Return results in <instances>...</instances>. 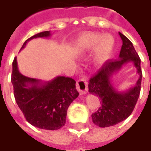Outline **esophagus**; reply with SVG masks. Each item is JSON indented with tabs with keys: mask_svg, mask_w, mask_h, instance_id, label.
Returning a JSON list of instances; mask_svg holds the SVG:
<instances>
[{
	"mask_svg": "<svg viewBox=\"0 0 151 151\" xmlns=\"http://www.w3.org/2000/svg\"><path fill=\"white\" fill-rule=\"evenodd\" d=\"M77 89L81 94H86L88 91V83L85 78L79 79L77 82Z\"/></svg>",
	"mask_w": 151,
	"mask_h": 151,
	"instance_id": "1",
	"label": "esophagus"
}]
</instances>
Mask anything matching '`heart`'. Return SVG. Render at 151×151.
Here are the masks:
<instances>
[{"mask_svg":"<svg viewBox=\"0 0 151 151\" xmlns=\"http://www.w3.org/2000/svg\"><path fill=\"white\" fill-rule=\"evenodd\" d=\"M114 40L110 35L100 33H85L76 40V50L82 55L95 50V60L97 64H104L109 58L113 48Z\"/></svg>","mask_w":151,"mask_h":151,"instance_id":"b5f03b06","label":"heart"}]
</instances>
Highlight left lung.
Segmentation results:
<instances>
[{"label": "left lung", "mask_w": 151, "mask_h": 151, "mask_svg": "<svg viewBox=\"0 0 151 151\" xmlns=\"http://www.w3.org/2000/svg\"><path fill=\"white\" fill-rule=\"evenodd\" d=\"M122 47L118 59L108 60L98 73L89 81V92L100 99V107L91 115L92 121L97 126H113L129 116L135 108L141 91L142 73L141 60L133 43L126 36L119 32ZM133 63L139 78L134 87L125 92H118L112 86L111 78L124 65Z\"/></svg>", "instance_id": "8db88e82"}]
</instances>
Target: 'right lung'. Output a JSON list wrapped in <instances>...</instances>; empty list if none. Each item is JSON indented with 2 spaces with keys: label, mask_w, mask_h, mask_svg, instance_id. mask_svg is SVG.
<instances>
[{
  "label": "right lung",
  "mask_w": 151,
  "mask_h": 151,
  "mask_svg": "<svg viewBox=\"0 0 151 151\" xmlns=\"http://www.w3.org/2000/svg\"><path fill=\"white\" fill-rule=\"evenodd\" d=\"M51 36L50 31L35 35L25 41ZM11 82L17 104L33 126L46 130H56L65 124L67 110L79 95L76 82L71 78L58 76L48 82H41L22 75L18 68L17 57L13 61Z\"/></svg>",
  "instance_id": "right-lung-1"
}]
</instances>
